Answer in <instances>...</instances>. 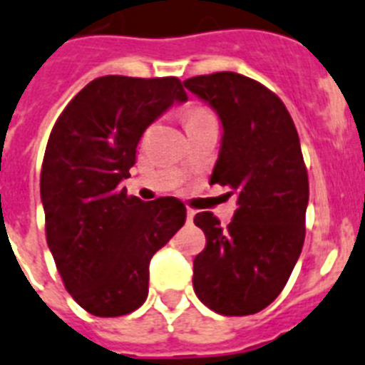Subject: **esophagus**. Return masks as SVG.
I'll return each instance as SVG.
<instances>
[{"mask_svg":"<svg viewBox=\"0 0 365 365\" xmlns=\"http://www.w3.org/2000/svg\"><path fill=\"white\" fill-rule=\"evenodd\" d=\"M192 219H195V211L187 210V222H192Z\"/></svg>","mask_w":365,"mask_h":365,"instance_id":"34e87169","label":"esophagus"}]
</instances>
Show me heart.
I'll return each instance as SVG.
<instances>
[{
    "mask_svg": "<svg viewBox=\"0 0 365 365\" xmlns=\"http://www.w3.org/2000/svg\"><path fill=\"white\" fill-rule=\"evenodd\" d=\"M206 116H211V113L207 111V109H204V107H191V109L185 111V125L202 120V118H206Z\"/></svg>",
    "mask_w": 365,
    "mask_h": 365,
    "instance_id": "heart-1",
    "label": "heart"
}]
</instances>
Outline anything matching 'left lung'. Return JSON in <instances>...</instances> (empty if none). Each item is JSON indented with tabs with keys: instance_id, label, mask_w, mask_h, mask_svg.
Segmentation results:
<instances>
[{
	"instance_id": "obj_1",
	"label": "left lung",
	"mask_w": 365,
	"mask_h": 365,
	"mask_svg": "<svg viewBox=\"0 0 365 365\" xmlns=\"http://www.w3.org/2000/svg\"><path fill=\"white\" fill-rule=\"evenodd\" d=\"M183 85L219 115L210 183L237 198L226 228L211 211L195 215L206 249L192 262V287L217 314H256L280 295L304 243L310 189L299 133L280 98L247 76L215 72Z\"/></svg>"
}]
</instances>
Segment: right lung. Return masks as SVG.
<instances>
[{"mask_svg": "<svg viewBox=\"0 0 365 365\" xmlns=\"http://www.w3.org/2000/svg\"><path fill=\"white\" fill-rule=\"evenodd\" d=\"M185 100L178 78L103 76L51 130L41 173L46 240L66 292L88 314L137 310L148 297L150 259L185 222L178 198L143 202L120 185L146 128Z\"/></svg>", "mask_w": 365, "mask_h": 365, "instance_id": "right-lung-1", "label": "right lung"}]
</instances>
